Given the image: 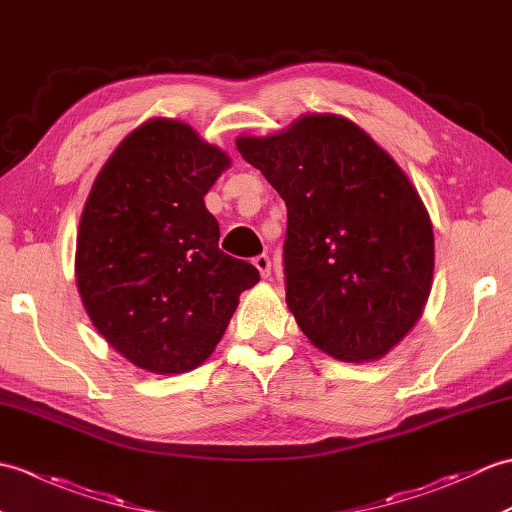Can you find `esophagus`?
<instances>
[{
    "label": "esophagus",
    "instance_id": "34e87169",
    "mask_svg": "<svg viewBox=\"0 0 512 512\" xmlns=\"http://www.w3.org/2000/svg\"><path fill=\"white\" fill-rule=\"evenodd\" d=\"M253 264H255V268L259 270V275H262L264 279H268V277H270V259H268V255H259V257H255V259H253Z\"/></svg>",
    "mask_w": 512,
    "mask_h": 512
}]
</instances>
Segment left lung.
Here are the masks:
<instances>
[{
  "instance_id": "obj_1",
  "label": "left lung",
  "mask_w": 512,
  "mask_h": 512,
  "mask_svg": "<svg viewBox=\"0 0 512 512\" xmlns=\"http://www.w3.org/2000/svg\"><path fill=\"white\" fill-rule=\"evenodd\" d=\"M237 149L286 202V303L301 332L339 361L387 354L420 319L433 277L431 222L409 178L332 114Z\"/></svg>"
}]
</instances>
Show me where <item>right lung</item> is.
I'll list each match as a JSON object with an SVG mask.
<instances>
[{
	"label": "right lung",
	"instance_id": "right-lung-1",
	"mask_svg": "<svg viewBox=\"0 0 512 512\" xmlns=\"http://www.w3.org/2000/svg\"><path fill=\"white\" fill-rule=\"evenodd\" d=\"M231 160L156 118L105 162L81 215L76 284L94 328L154 374L204 363L259 270L217 246L204 195Z\"/></svg>",
	"mask_w": 512,
	"mask_h": 512
}]
</instances>
